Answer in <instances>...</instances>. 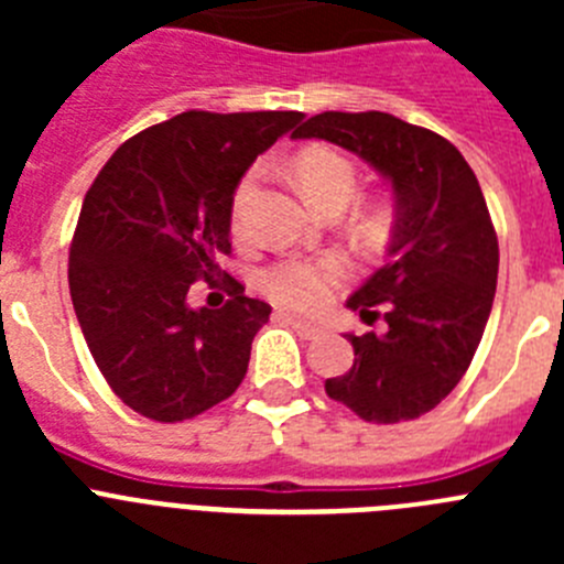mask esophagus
Listing matches in <instances>:
<instances>
[{
	"label": "esophagus",
	"instance_id": "esophagus-1",
	"mask_svg": "<svg viewBox=\"0 0 564 564\" xmlns=\"http://www.w3.org/2000/svg\"><path fill=\"white\" fill-rule=\"evenodd\" d=\"M279 318L285 322V325H291L293 330L299 333L302 338H316L318 333H322V327L311 325V322H305V318H299V316H291V313H279Z\"/></svg>",
	"mask_w": 564,
	"mask_h": 564
}]
</instances>
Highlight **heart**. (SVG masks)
<instances>
[{"label":"heart","instance_id":"1","mask_svg":"<svg viewBox=\"0 0 564 564\" xmlns=\"http://www.w3.org/2000/svg\"><path fill=\"white\" fill-rule=\"evenodd\" d=\"M293 181L299 192L305 194L311 206L322 208H344L356 192L358 174L352 161L344 152L333 147H307L293 158ZM259 172H248L237 183L231 197V231L237 237L248 234V214H251L253 192H257ZM390 228V212L387 206H370L358 214V231L364 237L378 239ZM344 262L336 253L327 257H288L279 259L276 265L262 273V291L291 311L313 313L330 302L333 291L341 285Z\"/></svg>","mask_w":564,"mask_h":564}]
</instances>
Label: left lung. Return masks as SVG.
<instances>
[{
  "label": "left lung",
  "instance_id": "obj_1",
  "mask_svg": "<svg viewBox=\"0 0 564 564\" xmlns=\"http://www.w3.org/2000/svg\"><path fill=\"white\" fill-rule=\"evenodd\" d=\"M293 138L358 154L395 194L387 262L347 299L387 330L347 336L356 361L327 395L372 423L421 417L466 376L495 302L500 248L480 183L446 138L390 112L313 115Z\"/></svg>",
  "mask_w": 564,
  "mask_h": 564
}]
</instances>
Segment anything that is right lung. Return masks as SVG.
Returning <instances> with one entry per match:
<instances>
[{
	"mask_svg": "<svg viewBox=\"0 0 564 564\" xmlns=\"http://www.w3.org/2000/svg\"><path fill=\"white\" fill-rule=\"evenodd\" d=\"M302 112H188L143 129L98 172L69 246V296L112 392L177 423L237 392L271 305L228 276L217 311L188 307L231 253V197Z\"/></svg>",
	"mask_w": 564,
	"mask_h": 564,
	"instance_id": "right-lung-1",
	"label": "right lung"
}]
</instances>
